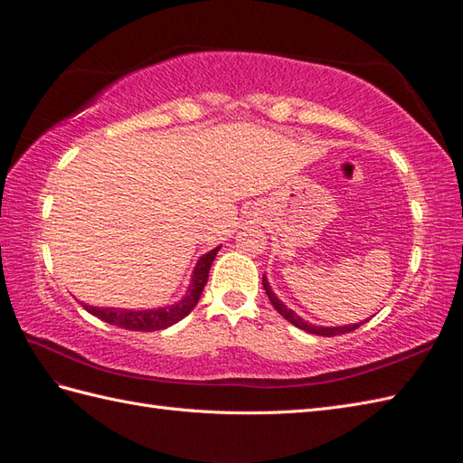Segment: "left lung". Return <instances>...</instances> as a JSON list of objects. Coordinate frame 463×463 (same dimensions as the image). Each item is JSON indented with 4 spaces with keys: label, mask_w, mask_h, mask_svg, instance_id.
Instances as JSON below:
<instances>
[{
    "label": "left lung",
    "mask_w": 463,
    "mask_h": 463,
    "mask_svg": "<svg viewBox=\"0 0 463 463\" xmlns=\"http://www.w3.org/2000/svg\"><path fill=\"white\" fill-rule=\"evenodd\" d=\"M262 286H264V289H266L268 299H270V304L274 306V309L278 311V314H280L284 319H288L292 326H296V327H299V329H304V331H307V333H314V335H324V337L343 335V333L354 331L361 324H364V321H367V319H364V321H361V324H349V326H337V327H321V326H314V324H309V321H306L304 317H299L294 309H289V307L282 302V299L272 292V286H270V282H268L266 276H262Z\"/></svg>",
    "instance_id": "8db88e82"
}]
</instances>
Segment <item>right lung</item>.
<instances>
[{
	"instance_id": "1",
	"label": "right lung",
	"mask_w": 463,
	"mask_h": 463,
	"mask_svg": "<svg viewBox=\"0 0 463 463\" xmlns=\"http://www.w3.org/2000/svg\"><path fill=\"white\" fill-rule=\"evenodd\" d=\"M219 250H221V246H217V249H213L199 258L195 268H193L185 296L177 299V302L171 306H161V307H152V309H126V307H96V306H89L84 302H80V304L94 317H99V319L106 321V324H112L118 327L132 329V331L165 329L169 326L177 324V321H181L185 316H189L191 309L199 304L203 288H205V284H207L211 264Z\"/></svg>"
}]
</instances>
